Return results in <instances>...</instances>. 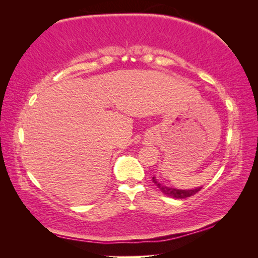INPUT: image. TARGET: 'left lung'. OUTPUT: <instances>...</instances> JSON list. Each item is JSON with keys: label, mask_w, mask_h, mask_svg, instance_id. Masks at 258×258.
<instances>
[{"label": "left lung", "mask_w": 258, "mask_h": 258, "mask_svg": "<svg viewBox=\"0 0 258 258\" xmlns=\"http://www.w3.org/2000/svg\"><path fill=\"white\" fill-rule=\"evenodd\" d=\"M152 182L155 183L157 187H159V190L163 192L164 195L172 198H176V199H185L187 197H191V196L196 195L197 192L202 190V187H196V189H192V190H180V189H174V187L165 186L163 184H160V183L156 180L155 176L152 177Z\"/></svg>", "instance_id": "1"}]
</instances>
